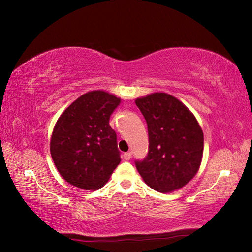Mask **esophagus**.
Masks as SVG:
<instances>
[{
  "label": "esophagus",
  "mask_w": 252,
  "mask_h": 252,
  "mask_svg": "<svg viewBox=\"0 0 252 252\" xmlns=\"http://www.w3.org/2000/svg\"><path fill=\"white\" fill-rule=\"evenodd\" d=\"M131 158H132V153L131 152H126L125 155H123V159L126 160V161L131 160Z\"/></svg>",
  "instance_id": "1"
}]
</instances>
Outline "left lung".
I'll return each instance as SVG.
<instances>
[{
	"instance_id": "8db88e82",
	"label": "left lung",
	"mask_w": 252,
	"mask_h": 252,
	"mask_svg": "<svg viewBox=\"0 0 252 252\" xmlns=\"http://www.w3.org/2000/svg\"><path fill=\"white\" fill-rule=\"evenodd\" d=\"M135 104L148 125L149 150L135 167L153 190L165 193L185 187L200 168L203 132L177 97L163 92L138 97Z\"/></svg>"
}]
</instances>
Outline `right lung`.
Listing matches in <instances>:
<instances>
[{
  "label": "right lung",
  "mask_w": 252,
  "mask_h": 252,
  "mask_svg": "<svg viewBox=\"0 0 252 252\" xmlns=\"http://www.w3.org/2000/svg\"><path fill=\"white\" fill-rule=\"evenodd\" d=\"M121 99L101 90L78 97L54 126L50 151L59 173L84 190L103 187L120 163L117 133L109 125Z\"/></svg>",
  "instance_id": "right-lung-1"
}]
</instances>
